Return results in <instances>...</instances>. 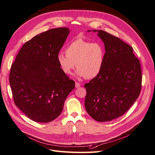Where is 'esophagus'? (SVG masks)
Segmentation results:
<instances>
[{
	"label": "esophagus",
	"instance_id": "1",
	"mask_svg": "<svg viewBox=\"0 0 155 155\" xmlns=\"http://www.w3.org/2000/svg\"><path fill=\"white\" fill-rule=\"evenodd\" d=\"M80 86H81V84H80V83L76 82H75V87H76V88H78V87H79Z\"/></svg>",
	"mask_w": 155,
	"mask_h": 155
}]
</instances>
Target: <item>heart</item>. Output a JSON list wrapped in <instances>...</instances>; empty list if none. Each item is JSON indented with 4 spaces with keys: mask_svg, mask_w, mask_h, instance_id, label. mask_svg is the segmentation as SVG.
<instances>
[{
    "mask_svg": "<svg viewBox=\"0 0 155 155\" xmlns=\"http://www.w3.org/2000/svg\"><path fill=\"white\" fill-rule=\"evenodd\" d=\"M66 54H57V62L62 71L70 74L74 67L76 75L87 79L96 77L101 71L105 58V49L100 42H91L77 38L66 48Z\"/></svg>",
    "mask_w": 155,
    "mask_h": 155,
    "instance_id": "obj_1",
    "label": "heart"
}]
</instances>
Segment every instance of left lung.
I'll return each instance as SVG.
<instances>
[{
    "mask_svg": "<svg viewBox=\"0 0 155 155\" xmlns=\"http://www.w3.org/2000/svg\"><path fill=\"white\" fill-rule=\"evenodd\" d=\"M93 31L98 32L106 53L101 71L84 84L85 107L95 120L111 121L127 112L140 93V63L132 47L121 39L102 30Z\"/></svg>",
    "mask_w": 155,
    "mask_h": 155,
    "instance_id": "1",
    "label": "left lung"
}]
</instances>
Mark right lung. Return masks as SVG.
<instances>
[{"mask_svg":"<svg viewBox=\"0 0 155 155\" xmlns=\"http://www.w3.org/2000/svg\"><path fill=\"white\" fill-rule=\"evenodd\" d=\"M69 32L68 28H58L37 35L23 45L11 67L14 102L35 122L57 118L74 89V82L62 71L57 60Z\"/></svg>","mask_w":155,"mask_h":155,"instance_id":"1","label":"right lung"}]
</instances>
